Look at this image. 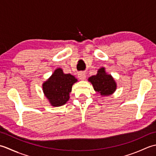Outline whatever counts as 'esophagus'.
Returning a JSON list of instances; mask_svg holds the SVG:
<instances>
[{
  "label": "esophagus",
  "instance_id": "34e87169",
  "mask_svg": "<svg viewBox=\"0 0 156 156\" xmlns=\"http://www.w3.org/2000/svg\"><path fill=\"white\" fill-rule=\"evenodd\" d=\"M78 76L79 79H80V80H84L85 79H86V78H87V76H86V74H85L84 72L78 73Z\"/></svg>",
  "mask_w": 156,
  "mask_h": 156
}]
</instances>
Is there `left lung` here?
<instances>
[{
    "label": "left lung",
    "mask_w": 156,
    "mask_h": 156,
    "mask_svg": "<svg viewBox=\"0 0 156 156\" xmlns=\"http://www.w3.org/2000/svg\"><path fill=\"white\" fill-rule=\"evenodd\" d=\"M94 90L101 97H108L112 94L117 89V83L111 74L106 72L105 68L98 69L97 74L88 78Z\"/></svg>",
    "instance_id": "1"
}]
</instances>
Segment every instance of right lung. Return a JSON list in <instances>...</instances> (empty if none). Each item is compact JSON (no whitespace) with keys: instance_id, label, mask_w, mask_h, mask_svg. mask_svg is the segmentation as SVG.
I'll list each match as a JSON object with an SVG mask.
<instances>
[{"instance_id":"add662e5","label":"right lung","mask_w":156,"mask_h":156,"mask_svg":"<svg viewBox=\"0 0 156 156\" xmlns=\"http://www.w3.org/2000/svg\"><path fill=\"white\" fill-rule=\"evenodd\" d=\"M77 78L70 74H64L63 69L58 68L51 76L42 84L45 97L53 107H61L69 101L72 86Z\"/></svg>"}]
</instances>
